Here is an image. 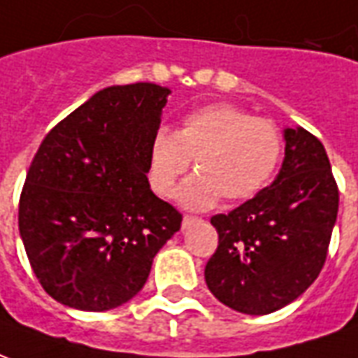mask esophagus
<instances>
[{
  "label": "esophagus",
  "mask_w": 358,
  "mask_h": 358,
  "mask_svg": "<svg viewBox=\"0 0 358 358\" xmlns=\"http://www.w3.org/2000/svg\"><path fill=\"white\" fill-rule=\"evenodd\" d=\"M198 217H194V215H185L182 217V229H187V227H190L192 223H196Z\"/></svg>",
  "instance_id": "esophagus-1"
}]
</instances>
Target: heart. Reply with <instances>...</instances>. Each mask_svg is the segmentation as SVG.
<instances>
[{
  "label": "heart",
  "instance_id": "obj_1",
  "mask_svg": "<svg viewBox=\"0 0 358 358\" xmlns=\"http://www.w3.org/2000/svg\"><path fill=\"white\" fill-rule=\"evenodd\" d=\"M280 154L282 137L273 122L213 103L187 114L176 133H154L147 176L150 189L168 198L194 160L198 173L182 185L179 198L189 208H208L219 196L227 202L255 196L275 173Z\"/></svg>",
  "mask_w": 358,
  "mask_h": 358
}]
</instances>
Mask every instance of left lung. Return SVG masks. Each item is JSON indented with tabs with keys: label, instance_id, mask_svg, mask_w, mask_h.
<instances>
[{
	"label": "left lung",
	"instance_id": "8db88e82",
	"mask_svg": "<svg viewBox=\"0 0 358 358\" xmlns=\"http://www.w3.org/2000/svg\"><path fill=\"white\" fill-rule=\"evenodd\" d=\"M286 152L271 187L211 217L219 244L206 284L221 303L268 315L303 294L322 271L340 190L322 143L303 127L284 129Z\"/></svg>",
	"mask_w": 358,
	"mask_h": 358
}]
</instances>
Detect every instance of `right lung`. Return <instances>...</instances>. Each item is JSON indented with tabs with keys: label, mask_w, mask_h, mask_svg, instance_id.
Wrapping results in <instances>:
<instances>
[{
	"label": "right lung",
	"mask_w": 358,
	"mask_h": 358,
	"mask_svg": "<svg viewBox=\"0 0 358 358\" xmlns=\"http://www.w3.org/2000/svg\"><path fill=\"white\" fill-rule=\"evenodd\" d=\"M169 90L112 85L41 141L18 202L34 275L59 303L108 311L145 286L182 215L150 190L148 147Z\"/></svg>",
	"instance_id": "add662e5"
}]
</instances>
